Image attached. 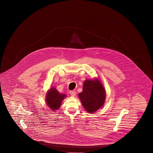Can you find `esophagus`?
<instances>
[{
	"instance_id": "esophagus-1",
	"label": "esophagus",
	"mask_w": 153,
	"mask_h": 153,
	"mask_svg": "<svg viewBox=\"0 0 153 153\" xmlns=\"http://www.w3.org/2000/svg\"><path fill=\"white\" fill-rule=\"evenodd\" d=\"M70 94L72 97H75L76 96V92L74 91H70Z\"/></svg>"
}]
</instances>
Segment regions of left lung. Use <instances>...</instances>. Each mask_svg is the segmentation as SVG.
Segmentation results:
<instances>
[{
    "instance_id": "1",
    "label": "left lung",
    "mask_w": 153,
    "mask_h": 153,
    "mask_svg": "<svg viewBox=\"0 0 153 153\" xmlns=\"http://www.w3.org/2000/svg\"><path fill=\"white\" fill-rule=\"evenodd\" d=\"M78 96L86 111L91 114L104 105L106 91L98 78L86 79L83 82L82 91Z\"/></svg>"
}]
</instances>
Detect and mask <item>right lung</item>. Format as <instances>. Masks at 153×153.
<instances>
[{
	"label": "right lung",
	"mask_w": 153,
	"mask_h": 153,
	"mask_svg": "<svg viewBox=\"0 0 153 153\" xmlns=\"http://www.w3.org/2000/svg\"><path fill=\"white\" fill-rule=\"evenodd\" d=\"M66 97L67 95L65 94L59 93L54 86L51 87L46 93V105L51 111H55L60 108L62 102Z\"/></svg>",
	"instance_id": "1"
}]
</instances>
